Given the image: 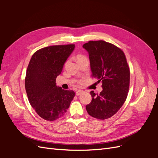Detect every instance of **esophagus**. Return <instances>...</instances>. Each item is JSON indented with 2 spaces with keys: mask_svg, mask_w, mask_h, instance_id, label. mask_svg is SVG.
<instances>
[{
  "mask_svg": "<svg viewBox=\"0 0 158 158\" xmlns=\"http://www.w3.org/2000/svg\"><path fill=\"white\" fill-rule=\"evenodd\" d=\"M83 92H84V91L81 90V89H79V90L77 91V92H76V95H80V94H82Z\"/></svg>",
  "mask_w": 158,
  "mask_h": 158,
  "instance_id": "34e87169",
  "label": "esophagus"
}]
</instances>
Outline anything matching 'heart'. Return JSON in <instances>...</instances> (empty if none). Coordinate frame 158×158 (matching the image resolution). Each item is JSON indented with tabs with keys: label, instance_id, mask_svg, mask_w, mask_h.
<instances>
[{
	"label": "heart",
	"instance_id": "1",
	"mask_svg": "<svg viewBox=\"0 0 158 158\" xmlns=\"http://www.w3.org/2000/svg\"><path fill=\"white\" fill-rule=\"evenodd\" d=\"M83 58H85V56H83V55H78L77 56V60L78 59H83Z\"/></svg>",
	"mask_w": 158,
	"mask_h": 158
}]
</instances>
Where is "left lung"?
<instances>
[{
  "label": "left lung",
  "instance_id": "1",
  "mask_svg": "<svg viewBox=\"0 0 158 158\" xmlns=\"http://www.w3.org/2000/svg\"><path fill=\"white\" fill-rule=\"evenodd\" d=\"M88 52L92 76L102 81V92L91 91L92 102L86 110L90 116L101 120L113 116L126 101L130 84V70L123 51L102 40L83 45Z\"/></svg>",
  "mask_w": 158,
  "mask_h": 158
}]
</instances>
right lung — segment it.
<instances>
[{"mask_svg":"<svg viewBox=\"0 0 158 158\" xmlns=\"http://www.w3.org/2000/svg\"><path fill=\"white\" fill-rule=\"evenodd\" d=\"M74 47V44L44 47L32 55L28 64L25 78L27 98L38 115L46 121L63 117L75 96L74 91L56 85V78Z\"/></svg>","mask_w":158,"mask_h":158,"instance_id":"right-lung-1","label":"right lung"}]
</instances>
